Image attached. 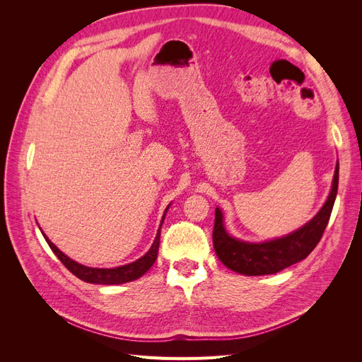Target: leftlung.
Instances as JSON below:
<instances>
[{"mask_svg":"<svg viewBox=\"0 0 362 362\" xmlns=\"http://www.w3.org/2000/svg\"><path fill=\"white\" fill-rule=\"evenodd\" d=\"M338 190V163L329 196L311 221L286 237L270 240L264 243H249L237 240L226 233L223 226V214L216 208L213 245L214 250L223 264L246 276L272 275L296 264L308 257L320 242L325 228L329 222L335 196Z\"/></svg>","mask_w":362,"mask_h":362,"instance_id":"left-lung-1","label":"left lung"}]
</instances>
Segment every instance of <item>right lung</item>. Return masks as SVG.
Masks as SVG:
<instances>
[{
    "instance_id": "obj_1",
    "label": "right lung",
    "mask_w": 362,
    "mask_h": 362,
    "mask_svg": "<svg viewBox=\"0 0 362 362\" xmlns=\"http://www.w3.org/2000/svg\"><path fill=\"white\" fill-rule=\"evenodd\" d=\"M168 208H166V211H168ZM163 221H164V216H163ZM163 221H161V225H163ZM161 225H160V229H161ZM160 229H158L154 243H152L151 249L146 252L144 257L139 258L134 262H129V264L115 267V269H93V267L83 266V264H80V262H75L74 259H71L69 257L64 255L56 245L51 243L49 238L45 234H43V233L42 234H43V237H45L47 243L49 245V247L52 249L54 254H56L57 258L63 262L64 267H66L71 273H74L76 278H80L81 281L90 282V284L116 286V284H124V282L139 279L141 275H145V273L152 267V264H154L156 259H157V255H158Z\"/></svg>"
}]
</instances>
